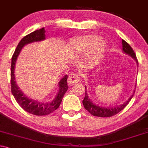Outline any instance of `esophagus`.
Instances as JSON below:
<instances>
[{"label":"esophagus","instance_id":"1","mask_svg":"<svg viewBox=\"0 0 148 148\" xmlns=\"http://www.w3.org/2000/svg\"><path fill=\"white\" fill-rule=\"evenodd\" d=\"M80 81V77L77 74L75 73H71L68 76V83L69 85H73L75 83H77Z\"/></svg>","mask_w":148,"mask_h":148}]
</instances>
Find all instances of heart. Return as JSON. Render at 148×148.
Masks as SVG:
<instances>
[{"label":"heart","instance_id":"b5f03b06","mask_svg":"<svg viewBox=\"0 0 148 148\" xmlns=\"http://www.w3.org/2000/svg\"><path fill=\"white\" fill-rule=\"evenodd\" d=\"M106 43L97 35L89 34L77 36L71 41V47L78 53L90 51V61H96L106 47Z\"/></svg>","mask_w":148,"mask_h":148}]
</instances>
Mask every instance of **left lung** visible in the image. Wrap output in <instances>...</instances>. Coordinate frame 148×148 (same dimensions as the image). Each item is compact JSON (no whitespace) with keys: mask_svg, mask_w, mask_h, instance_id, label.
<instances>
[{"mask_svg":"<svg viewBox=\"0 0 148 148\" xmlns=\"http://www.w3.org/2000/svg\"><path fill=\"white\" fill-rule=\"evenodd\" d=\"M122 51L125 54L130 56L133 59L135 60L136 62L138 67V62L136 58V56L135 54L134 51L132 49L131 46L128 44L126 42H125L123 39H122ZM85 87V96L84 98L83 101H82V104H83L84 107L85 108L86 110L88 111L92 115L95 116H99V117H110L112 116L116 115L120 112L121 111L123 110V109L127 106V104L129 103L131 99L133 97V95L135 93V90H133V92L132 95L128 98L127 101L123 102V104H119V106H98L93 103V101L90 99V97H89L88 93H87L86 86Z\"/></svg>","mask_w":148,"mask_h":148,"instance_id":"1","label":"left lung"}]
</instances>
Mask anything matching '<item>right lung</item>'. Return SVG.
<instances>
[{
  "label": "right lung",
  "mask_w": 148,
  "mask_h": 148,
  "mask_svg": "<svg viewBox=\"0 0 148 148\" xmlns=\"http://www.w3.org/2000/svg\"><path fill=\"white\" fill-rule=\"evenodd\" d=\"M45 32V29L43 27L42 29L36 30L30 33L28 35L24 36L22 40L19 42L12 56V61H11V92H12V95L19 105L21 106L24 110L36 116L48 115L58 109L61 104L65 93L66 92L68 88L67 85L68 75H66L58 82V90L54 99L51 101H42L32 99L29 97L26 96V95H25L22 92L20 87L17 85L16 80H15V68L17 57L20 54L22 49L28 44L44 41L46 39Z\"/></svg>",
  "instance_id": "right-lung-1"
}]
</instances>
